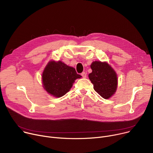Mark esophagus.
Returning a JSON list of instances; mask_svg holds the SVG:
<instances>
[{
	"instance_id": "34e87169",
	"label": "esophagus",
	"mask_w": 153,
	"mask_h": 153,
	"mask_svg": "<svg viewBox=\"0 0 153 153\" xmlns=\"http://www.w3.org/2000/svg\"><path fill=\"white\" fill-rule=\"evenodd\" d=\"M81 76H82L83 78H85L87 77V74L85 72H83L81 73Z\"/></svg>"
}]
</instances>
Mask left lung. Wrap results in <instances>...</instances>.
<instances>
[{"mask_svg":"<svg viewBox=\"0 0 153 153\" xmlns=\"http://www.w3.org/2000/svg\"><path fill=\"white\" fill-rule=\"evenodd\" d=\"M92 72L88 77L94 90L104 99H108L117 88V75L107 62H93L90 66Z\"/></svg>","mask_w":153,"mask_h":153,"instance_id":"8db88e82","label":"left lung"}]
</instances>
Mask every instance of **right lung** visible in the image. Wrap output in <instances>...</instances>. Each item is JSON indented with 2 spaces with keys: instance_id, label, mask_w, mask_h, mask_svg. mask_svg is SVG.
Here are the masks:
<instances>
[{
  "instance_id": "right-lung-1",
  "label": "right lung",
  "mask_w": 153,
  "mask_h": 153,
  "mask_svg": "<svg viewBox=\"0 0 153 153\" xmlns=\"http://www.w3.org/2000/svg\"><path fill=\"white\" fill-rule=\"evenodd\" d=\"M81 77L74 68L61 61H51L44 69L42 82L49 94L60 98L70 90L76 79Z\"/></svg>"
}]
</instances>
